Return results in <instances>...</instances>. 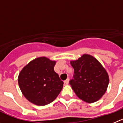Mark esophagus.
<instances>
[{
    "label": "esophagus",
    "mask_w": 123,
    "mask_h": 123,
    "mask_svg": "<svg viewBox=\"0 0 123 123\" xmlns=\"http://www.w3.org/2000/svg\"><path fill=\"white\" fill-rule=\"evenodd\" d=\"M64 84H66V85H68V83H69V78H67V80L64 81Z\"/></svg>",
    "instance_id": "34e87169"
}]
</instances>
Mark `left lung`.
I'll list each match as a JSON object with an SVG mask.
<instances>
[{"label": "left lung", "mask_w": 123, "mask_h": 123, "mask_svg": "<svg viewBox=\"0 0 123 123\" xmlns=\"http://www.w3.org/2000/svg\"><path fill=\"white\" fill-rule=\"evenodd\" d=\"M70 64L74 75L69 83L76 95L88 103L100 99L109 83L108 74L100 63L92 56L84 55Z\"/></svg>", "instance_id": "8db88e82"}]
</instances>
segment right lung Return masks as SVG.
I'll list each match as a JSON object with an SVG mask.
<instances>
[{"mask_svg":"<svg viewBox=\"0 0 123 123\" xmlns=\"http://www.w3.org/2000/svg\"><path fill=\"white\" fill-rule=\"evenodd\" d=\"M55 61L45 57L30 62L19 74L18 84L26 99L37 105H46L56 99L63 87L54 70Z\"/></svg>","mask_w":123,"mask_h":123,"instance_id":"right-lung-1","label":"right lung"}]
</instances>
